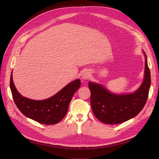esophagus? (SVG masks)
Segmentation results:
<instances>
[{
    "label": "esophagus",
    "mask_w": 159,
    "mask_h": 159,
    "mask_svg": "<svg viewBox=\"0 0 159 159\" xmlns=\"http://www.w3.org/2000/svg\"><path fill=\"white\" fill-rule=\"evenodd\" d=\"M90 72H89V71H84L83 73H82V78L83 79H84V80H86V79H89V77H90Z\"/></svg>",
    "instance_id": "obj_1"
}]
</instances>
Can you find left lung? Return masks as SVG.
I'll return each mask as SVG.
<instances>
[{
	"label": "left lung",
	"mask_w": 159,
	"mask_h": 159,
	"mask_svg": "<svg viewBox=\"0 0 159 159\" xmlns=\"http://www.w3.org/2000/svg\"><path fill=\"white\" fill-rule=\"evenodd\" d=\"M144 80L134 93L115 94L102 85L89 82L90 105L95 116L101 122L116 125L137 116L145 106L151 84L150 72L145 53Z\"/></svg>",
	"instance_id": "8db88e82"
}]
</instances>
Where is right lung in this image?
Instances as JSON below:
<instances>
[{"label":"right lung","mask_w":159,"mask_h":159,"mask_svg":"<svg viewBox=\"0 0 159 159\" xmlns=\"http://www.w3.org/2000/svg\"><path fill=\"white\" fill-rule=\"evenodd\" d=\"M80 79L67 84L53 96L44 100L36 101L22 97L15 87L11 75L10 87L14 102L25 116L44 125H54L66 115L71 99L80 86Z\"/></svg>","instance_id":"add662e5"}]
</instances>
